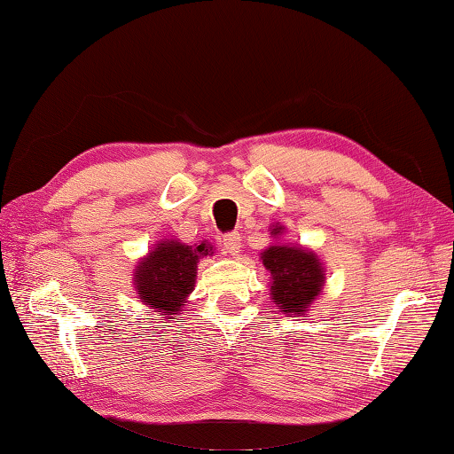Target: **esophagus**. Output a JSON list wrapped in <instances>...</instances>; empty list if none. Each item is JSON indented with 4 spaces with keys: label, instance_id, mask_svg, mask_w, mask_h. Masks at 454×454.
Listing matches in <instances>:
<instances>
[{
    "label": "esophagus",
    "instance_id": "esophagus-1",
    "mask_svg": "<svg viewBox=\"0 0 454 454\" xmlns=\"http://www.w3.org/2000/svg\"><path fill=\"white\" fill-rule=\"evenodd\" d=\"M221 245H223V249H225V253H229V255H237L241 249V237H239V233H227V235H223Z\"/></svg>",
    "mask_w": 454,
    "mask_h": 454
}]
</instances>
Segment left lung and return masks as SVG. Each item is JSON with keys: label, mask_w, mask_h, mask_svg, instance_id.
<instances>
[{"label": "left lung", "mask_w": 454, "mask_h": 454, "mask_svg": "<svg viewBox=\"0 0 454 454\" xmlns=\"http://www.w3.org/2000/svg\"><path fill=\"white\" fill-rule=\"evenodd\" d=\"M273 233H281V227L273 229ZM263 265L271 271L275 305L289 317L305 315L325 281L319 259L311 251L275 245L263 253Z\"/></svg>", "instance_id": "8db88e82"}]
</instances>
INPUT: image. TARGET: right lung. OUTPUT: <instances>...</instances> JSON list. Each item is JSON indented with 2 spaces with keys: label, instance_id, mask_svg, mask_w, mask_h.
<instances>
[{
  "label": "right lung",
  "instance_id": "obj_1",
  "mask_svg": "<svg viewBox=\"0 0 454 454\" xmlns=\"http://www.w3.org/2000/svg\"><path fill=\"white\" fill-rule=\"evenodd\" d=\"M211 251L213 247L207 243L197 247L177 241L159 243L135 271V289L139 299L159 313L177 315L185 297L193 291L199 259Z\"/></svg>",
  "mask_w": 454,
  "mask_h": 454
}]
</instances>
